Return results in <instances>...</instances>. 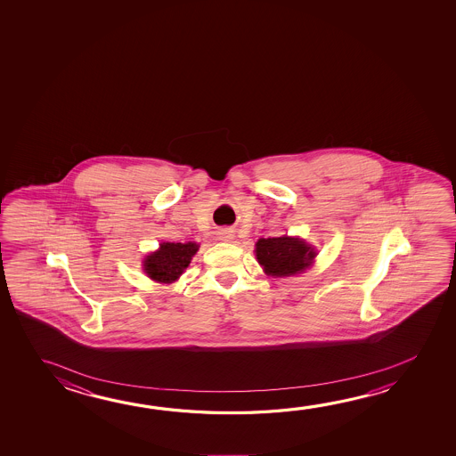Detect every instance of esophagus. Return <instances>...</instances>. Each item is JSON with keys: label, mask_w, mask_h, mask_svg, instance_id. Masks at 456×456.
I'll list each match as a JSON object with an SVG mask.
<instances>
[{"label": "esophagus", "mask_w": 456, "mask_h": 456, "mask_svg": "<svg viewBox=\"0 0 456 456\" xmlns=\"http://www.w3.org/2000/svg\"><path fill=\"white\" fill-rule=\"evenodd\" d=\"M232 239V233H229V232H223V240H231Z\"/></svg>", "instance_id": "obj_1"}]
</instances>
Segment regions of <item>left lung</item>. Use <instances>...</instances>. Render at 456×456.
Segmentation results:
<instances>
[{"mask_svg": "<svg viewBox=\"0 0 456 456\" xmlns=\"http://www.w3.org/2000/svg\"><path fill=\"white\" fill-rule=\"evenodd\" d=\"M254 253L264 272L275 278L304 272L314 264L316 256L312 245H306L304 240L288 235L257 240Z\"/></svg>", "mask_w": 456, "mask_h": 456, "instance_id": "left-lung-1", "label": "left lung"}]
</instances>
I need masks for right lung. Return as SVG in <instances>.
<instances>
[{
    "label": "right lung",
    "instance_id": "add662e5",
    "mask_svg": "<svg viewBox=\"0 0 456 456\" xmlns=\"http://www.w3.org/2000/svg\"><path fill=\"white\" fill-rule=\"evenodd\" d=\"M199 245L187 243H160V248L144 257L142 270L157 283L170 284L176 281L189 267Z\"/></svg>",
    "mask_w": 456,
    "mask_h": 456
}]
</instances>
